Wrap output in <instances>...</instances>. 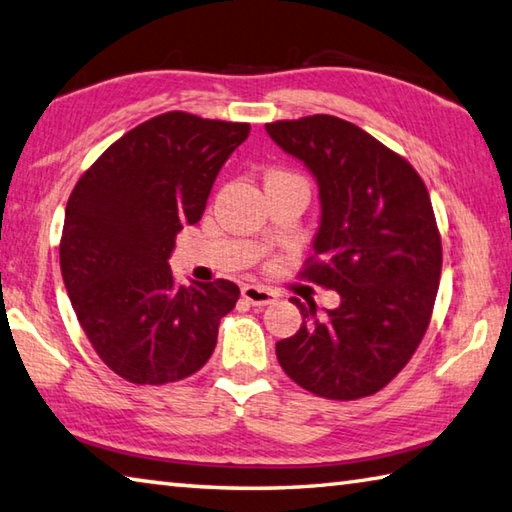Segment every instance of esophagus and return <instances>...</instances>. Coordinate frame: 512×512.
Masks as SVG:
<instances>
[{
    "mask_svg": "<svg viewBox=\"0 0 512 512\" xmlns=\"http://www.w3.org/2000/svg\"><path fill=\"white\" fill-rule=\"evenodd\" d=\"M241 295H244V300L253 306H266L277 297L275 291H271V288H266L262 284H246L241 288Z\"/></svg>",
    "mask_w": 512,
    "mask_h": 512,
    "instance_id": "34e87169",
    "label": "esophagus"
}]
</instances>
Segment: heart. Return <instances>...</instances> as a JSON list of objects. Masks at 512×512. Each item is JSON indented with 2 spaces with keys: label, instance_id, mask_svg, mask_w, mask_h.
Masks as SVG:
<instances>
[{
  "label": "heart",
  "instance_id": "heart-1",
  "mask_svg": "<svg viewBox=\"0 0 512 512\" xmlns=\"http://www.w3.org/2000/svg\"><path fill=\"white\" fill-rule=\"evenodd\" d=\"M271 176H293V174H286V172H273Z\"/></svg>",
  "mask_w": 512,
  "mask_h": 512
}]
</instances>
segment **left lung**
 <instances>
[{
  "instance_id": "left-lung-1",
  "label": "left lung",
  "mask_w": 512,
  "mask_h": 512,
  "mask_svg": "<svg viewBox=\"0 0 512 512\" xmlns=\"http://www.w3.org/2000/svg\"><path fill=\"white\" fill-rule=\"evenodd\" d=\"M268 136L318 179L322 221L300 277L340 293L275 345L288 378L329 401H356L398 376L430 327L443 264L430 194L401 154L347 120H275Z\"/></svg>"
}]
</instances>
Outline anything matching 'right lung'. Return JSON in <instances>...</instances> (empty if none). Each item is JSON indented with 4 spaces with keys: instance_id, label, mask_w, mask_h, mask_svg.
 Returning a JSON list of instances; mask_svg holds the SVG:
<instances>
[{
    "instance_id": "right-lung-1",
    "label": "right lung",
    "mask_w": 512,
    "mask_h": 512,
    "mask_svg": "<svg viewBox=\"0 0 512 512\" xmlns=\"http://www.w3.org/2000/svg\"><path fill=\"white\" fill-rule=\"evenodd\" d=\"M248 132V123L167 111L109 145L71 192L62 280L98 358L129 383L192 376L235 309L237 284L181 286L167 259L176 232L201 219L221 165Z\"/></svg>"
}]
</instances>
